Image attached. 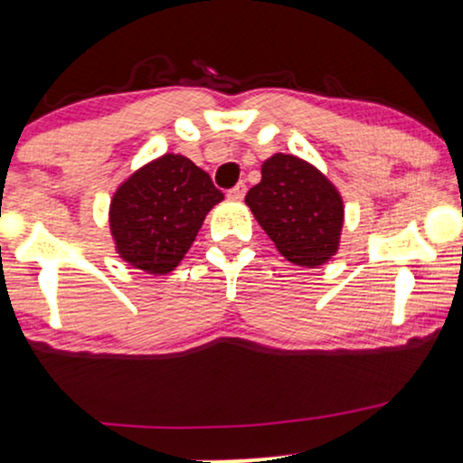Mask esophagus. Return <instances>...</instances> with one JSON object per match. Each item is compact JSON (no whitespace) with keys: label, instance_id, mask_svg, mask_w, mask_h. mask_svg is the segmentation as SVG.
Instances as JSON below:
<instances>
[{"label":"esophagus","instance_id":"esophagus-1","mask_svg":"<svg viewBox=\"0 0 463 463\" xmlns=\"http://www.w3.org/2000/svg\"><path fill=\"white\" fill-rule=\"evenodd\" d=\"M243 195H246V184H243V183L235 184V187L228 191V198H231V200H243Z\"/></svg>","mask_w":463,"mask_h":463}]
</instances>
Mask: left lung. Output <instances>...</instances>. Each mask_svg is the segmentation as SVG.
Returning <instances> with one entry per match:
<instances>
[{
  "label": "left lung",
  "mask_w": 463,
  "mask_h": 463,
  "mask_svg": "<svg viewBox=\"0 0 463 463\" xmlns=\"http://www.w3.org/2000/svg\"><path fill=\"white\" fill-rule=\"evenodd\" d=\"M246 204L287 261L317 268L337 254L344 200L317 167L294 154H274L261 165V183Z\"/></svg>",
  "instance_id": "left-lung-1"
}]
</instances>
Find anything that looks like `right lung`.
<instances>
[{
  "instance_id": "obj_1",
  "label": "right lung",
  "mask_w": 463,
  "mask_h": 463,
  "mask_svg": "<svg viewBox=\"0 0 463 463\" xmlns=\"http://www.w3.org/2000/svg\"><path fill=\"white\" fill-rule=\"evenodd\" d=\"M224 200L204 169L183 154H163L126 178L110 200L109 224L115 250L146 274H169L202 228L206 213Z\"/></svg>"
}]
</instances>
